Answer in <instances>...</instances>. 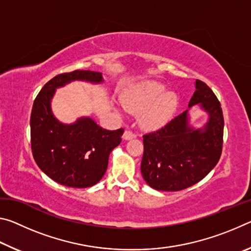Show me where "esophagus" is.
I'll return each instance as SVG.
<instances>
[{
	"label": "esophagus",
	"instance_id": "1",
	"mask_svg": "<svg viewBox=\"0 0 251 251\" xmlns=\"http://www.w3.org/2000/svg\"><path fill=\"white\" fill-rule=\"evenodd\" d=\"M136 137V135L133 133V131L130 130H126L124 135H123V138L125 139V141H129V139H133Z\"/></svg>",
	"mask_w": 251,
	"mask_h": 251
}]
</instances>
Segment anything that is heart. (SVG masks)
I'll return each mask as SVG.
<instances>
[{
	"mask_svg": "<svg viewBox=\"0 0 251 251\" xmlns=\"http://www.w3.org/2000/svg\"><path fill=\"white\" fill-rule=\"evenodd\" d=\"M161 84L150 82L136 85L122 96L126 110L141 114L144 127L156 129L166 125L176 112L178 100L172 92H165Z\"/></svg>",
	"mask_w": 251,
	"mask_h": 251,
	"instance_id": "heart-1",
	"label": "heart"
}]
</instances>
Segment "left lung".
<instances>
[{"instance_id": "1", "label": "left lung", "mask_w": 251, "mask_h": 251, "mask_svg": "<svg viewBox=\"0 0 251 251\" xmlns=\"http://www.w3.org/2000/svg\"><path fill=\"white\" fill-rule=\"evenodd\" d=\"M188 107L199 105L208 121L201 128L190 126L189 110L163 128L143 136L142 175L151 188L178 192L197 184L217 165L222 155L224 116L220 103L207 85L196 79Z\"/></svg>"}]
</instances>
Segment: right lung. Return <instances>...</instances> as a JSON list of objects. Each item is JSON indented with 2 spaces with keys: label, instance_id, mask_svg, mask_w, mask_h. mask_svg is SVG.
<instances>
[{
  "label": "right lung",
  "instance_id": "right-lung-1",
  "mask_svg": "<svg viewBox=\"0 0 251 251\" xmlns=\"http://www.w3.org/2000/svg\"><path fill=\"white\" fill-rule=\"evenodd\" d=\"M73 80L100 84L103 76L99 72L77 70L49 80L33 104L31 145L34 159L45 175L61 185L86 188L104 176L109 154L121 144L124 129H104L91 117H80L73 124L59 122L50 101L56 88Z\"/></svg>",
  "mask_w": 251,
  "mask_h": 251
}]
</instances>
